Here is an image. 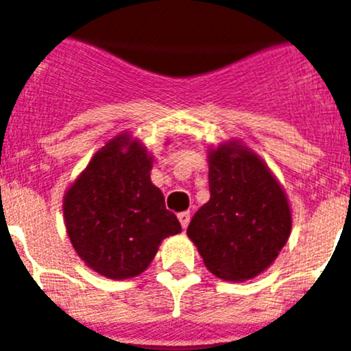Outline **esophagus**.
Listing matches in <instances>:
<instances>
[{
    "label": "esophagus",
    "mask_w": 351,
    "mask_h": 351,
    "mask_svg": "<svg viewBox=\"0 0 351 351\" xmlns=\"http://www.w3.org/2000/svg\"><path fill=\"white\" fill-rule=\"evenodd\" d=\"M178 217H179V223H181V226H183V228H186V226H189L190 217H192V215H190V212H181V214H179Z\"/></svg>",
    "instance_id": "esophagus-1"
}]
</instances>
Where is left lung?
I'll return each mask as SVG.
<instances>
[{
	"mask_svg": "<svg viewBox=\"0 0 351 351\" xmlns=\"http://www.w3.org/2000/svg\"><path fill=\"white\" fill-rule=\"evenodd\" d=\"M210 201L186 234L204 266L224 281H248L277 259L291 232L287 192L263 159L241 141L208 152Z\"/></svg>",
	"mask_w": 351,
	"mask_h": 351,
	"instance_id": "1",
	"label": "left lung"
}]
</instances>
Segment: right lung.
<instances>
[{
	"label": "right lung",
	"instance_id": "obj_1",
	"mask_svg": "<svg viewBox=\"0 0 351 351\" xmlns=\"http://www.w3.org/2000/svg\"><path fill=\"white\" fill-rule=\"evenodd\" d=\"M152 156L128 132L105 143L64 192L63 215L75 254L108 279L147 270L162 239L181 232L152 183Z\"/></svg>",
	"mask_w": 351,
	"mask_h": 351
}]
</instances>
